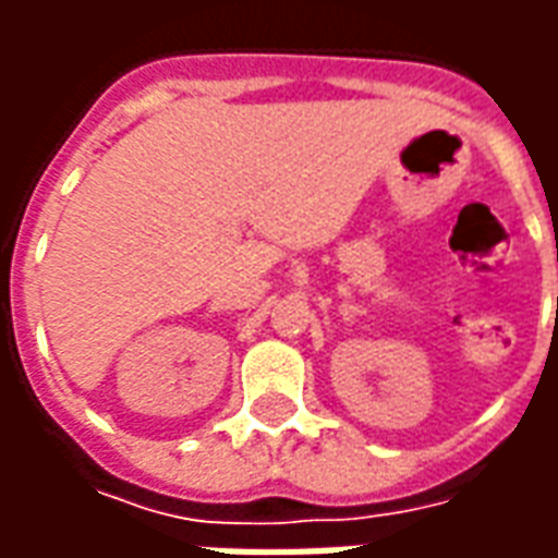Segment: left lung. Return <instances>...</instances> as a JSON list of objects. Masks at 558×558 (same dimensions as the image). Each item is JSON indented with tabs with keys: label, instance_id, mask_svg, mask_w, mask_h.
<instances>
[{
	"label": "left lung",
	"instance_id": "8db88e82",
	"mask_svg": "<svg viewBox=\"0 0 558 558\" xmlns=\"http://www.w3.org/2000/svg\"><path fill=\"white\" fill-rule=\"evenodd\" d=\"M556 244H558V235H556Z\"/></svg>",
	"mask_w": 558,
	"mask_h": 558
}]
</instances>
